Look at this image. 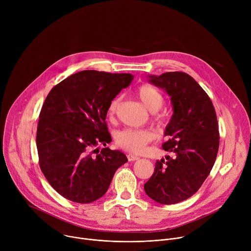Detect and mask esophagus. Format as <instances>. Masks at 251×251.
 <instances>
[{
  "instance_id": "1",
  "label": "esophagus",
  "mask_w": 251,
  "mask_h": 251,
  "mask_svg": "<svg viewBox=\"0 0 251 251\" xmlns=\"http://www.w3.org/2000/svg\"><path fill=\"white\" fill-rule=\"evenodd\" d=\"M127 158H128L129 161H137L139 159V157H137V156H135L133 154H128Z\"/></svg>"
}]
</instances>
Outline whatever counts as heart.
Listing matches in <instances>:
<instances>
[{
	"label": "heart",
	"mask_w": 251,
	"mask_h": 251,
	"mask_svg": "<svg viewBox=\"0 0 251 251\" xmlns=\"http://www.w3.org/2000/svg\"><path fill=\"white\" fill-rule=\"evenodd\" d=\"M137 95L151 112H157L161 109L164 104V97L162 93L155 87L144 84L137 89ZM121 98L115 97L111 100L108 106V114L113 116L119 107ZM158 122L164 121V116L156 115ZM155 132L151 129H132L127 128L119 131L115 136L116 144L132 153H142L145 150L146 146L155 139Z\"/></svg>",
	"instance_id": "1"
}]
</instances>
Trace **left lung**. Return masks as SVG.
Listing matches in <instances>:
<instances>
[{"instance_id": "1", "label": "left lung", "mask_w": 251, "mask_h": 251, "mask_svg": "<svg viewBox=\"0 0 251 251\" xmlns=\"http://www.w3.org/2000/svg\"><path fill=\"white\" fill-rule=\"evenodd\" d=\"M149 81L169 94L174 113L163 144L171 156L156 162L144 190L155 201L174 204L196 194L209 175L220 146L219 124L210 98L191 75L174 71L149 75Z\"/></svg>"}]
</instances>
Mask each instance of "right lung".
Listing matches in <instances>:
<instances>
[{"instance_id":"1","label":"right lung","mask_w":251,"mask_h":251,"mask_svg":"<svg viewBox=\"0 0 251 251\" xmlns=\"http://www.w3.org/2000/svg\"><path fill=\"white\" fill-rule=\"evenodd\" d=\"M133 78L130 74L82 70L48 94L40 113L37 148L42 172L63 198L78 203L100 199L116 170L128 161L118 150L93 149L111 142L105 122L109 103Z\"/></svg>"}]
</instances>
